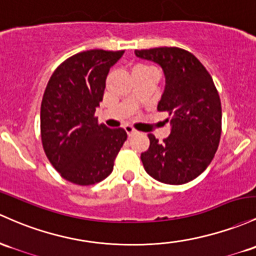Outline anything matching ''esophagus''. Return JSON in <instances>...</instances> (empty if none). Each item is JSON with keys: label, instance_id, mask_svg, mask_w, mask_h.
I'll list each match as a JSON object with an SVG mask.
<instances>
[{"label": "esophagus", "instance_id": "1", "mask_svg": "<svg viewBox=\"0 0 256 256\" xmlns=\"http://www.w3.org/2000/svg\"><path fill=\"white\" fill-rule=\"evenodd\" d=\"M125 128V131H126V132H128V137H132L134 134H137V131L134 130V128L132 126H131V125H126L125 128Z\"/></svg>", "mask_w": 256, "mask_h": 256}]
</instances>
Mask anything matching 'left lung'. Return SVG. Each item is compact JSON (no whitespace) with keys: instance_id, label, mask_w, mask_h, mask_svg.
<instances>
[{"instance_id":"left-lung-1","label":"left lung","mask_w":256,"mask_h":256,"mask_svg":"<svg viewBox=\"0 0 256 256\" xmlns=\"http://www.w3.org/2000/svg\"><path fill=\"white\" fill-rule=\"evenodd\" d=\"M134 54L164 70L159 112L170 118L171 134L159 142L150 134V148L141 154L147 174L168 184L198 178L212 162L221 137V100L212 75L194 56L178 47L136 50Z\"/></svg>"}]
</instances>
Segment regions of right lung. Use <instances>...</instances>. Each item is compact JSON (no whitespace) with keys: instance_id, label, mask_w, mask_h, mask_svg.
<instances>
[{"instance_id":"right-lung-1","label":"right lung","mask_w":256,"mask_h":256,"mask_svg":"<svg viewBox=\"0 0 256 256\" xmlns=\"http://www.w3.org/2000/svg\"><path fill=\"white\" fill-rule=\"evenodd\" d=\"M124 50H90L76 53L54 70L41 103V141L60 175L78 186L108 178L128 138L124 128L98 124L106 78Z\"/></svg>"}]
</instances>
